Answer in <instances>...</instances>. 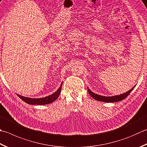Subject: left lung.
Masks as SVG:
<instances>
[{
    "mask_svg": "<svg viewBox=\"0 0 147 147\" xmlns=\"http://www.w3.org/2000/svg\"><path fill=\"white\" fill-rule=\"evenodd\" d=\"M134 86L132 88L131 90H130L129 91H128L127 92L125 93L121 94V95H119L113 96H104L97 95V94H96L95 93H93V91H91L90 89H88V91L90 95V96H91V97H93L94 99H95L98 101L105 102H116L122 100H123L124 98H125L127 96L129 95V93L131 92L132 90L134 89Z\"/></svg>",
    "mask_w": 147,
    "mask_h": 147,
    "instance_id": "1",
    "label": "left lung"
}]
</instances>
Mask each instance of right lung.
Returning a JSON list of instances; mask_svg holds the SVG:
<instances>
[{"label":"right lung","mask_w":147,"mask_h":147,"mask_svg":"<svg viewBox=\"0 0 147 147\" xmlns=\"http://www.w3.org/2000/svg\"><path fill=\"white\" fill-rule=\"evenodd\" d=\"M62 84H61L60 87L59 88L56 92L54 93L52 95H49L48 96H45V97L43 98H32L29 97H26V96H22L18 95V94H16V95H18V97H20L22 100L24 101L26 103L29 104H32V105H45V104H51L52 102H53L54 100L59 97V96L61 93V86Z\"/></svg>","instance_id":"obj_1"}]
</instances>
